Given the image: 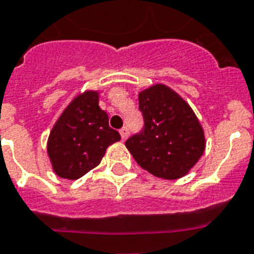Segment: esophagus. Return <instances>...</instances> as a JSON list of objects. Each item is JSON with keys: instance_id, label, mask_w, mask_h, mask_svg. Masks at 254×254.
I'll return each instance as SVG.
<instances>
[{"instance_id": "esophagus-1", "label": "esophagus", "mask_w": 254, "mask_h": 254, "mask_svg": "<svg viewBox=\"0 0 254 254\" xmlns=\"http://www.w3.org/2000/svg\"><path fill=\"white\" fill-rule=\"evenodd\" d=\"M119 132H121L122 140H126V139H127V137H128V135H129V131H128V128H127V127H123V128H122Z\"/></svg>"}]
</instances>
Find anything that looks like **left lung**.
I'll list each match as a JSON object with an SVG mask.
<instances>
[{
    "label": "left lung",
    "instance_id": "obj_1",
    "mask_svg": "<svg viewBox=\"0 0 254 254\" xmlns=\"http://www.w3.org/2000/svg\"><path fill=\"white\" fill-rule=\"evenodd\" d=\"M144 129L126 141L139 166L166 180L186 176L205 151V135L190 106L178 92L156 83L139 92Z\"/></svg>",
    "mask_w": 254,
    "mask_h": 254
}]
</instances>
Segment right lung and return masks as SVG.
Segmentation results:
<instances>
[{
  "label": "right lung",
  "mask_w": 254,
  "mask_h": 254,
  "mask_svg": "<svg viewBox=\"0 0 254 254\" xmlns=\"http://www.w3.org/2000/svg\"><path fill=\"white\" fill-rule=\"evenodd\" d=\"M121 140L99 107V91L86 90L74 96L47 137V155L57 176L76 180L99 166L109 145Z\"/></svg>",
  "instance_id": "obj_1"
}]
</instances>
